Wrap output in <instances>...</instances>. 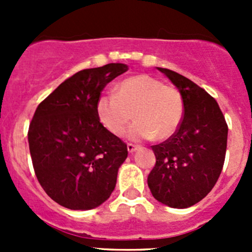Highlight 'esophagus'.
<instances>
[{
    "mask_svg": "<svg viewBox=\"0 0 252 252\" xmlns=\"http://www.w3.org/2000/svg\"><path fill=\"white\" fill-rule=\"evenodd\" d=\"M126 149H128L129 152H134L139 149V146L138 145H134V144H128L126 145Z\"/></svg>",
    "mask_w": 252,
    "mask_h": 252,
    "instance_id": "1",
    "label": "esophagus"
}]
</instances>
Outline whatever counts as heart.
I'll list each match as a JSON object with an SVG mask.
<instances>
[{"mask_svg":"<svg viewBox=\"0 0 252 252\" xmlns=\"http://www.w3.org/2000/svg\"><path fill=\"white\" fill-rule=\"evenodd\" d=\"M98 121L113 135H122L129 122L133 140L155 138L166 140L178 130L184 117V98L172 85L147 74L129 77L116 86L114 94H103L96 101Z\"/></svg>","mask_w":252,"mask_h":252,"instance_id":"1","label":"heart"}]
</instances>
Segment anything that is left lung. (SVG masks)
Returning a JSON list of instances; mask_svg holds the SVG:
<instances>
[{
	"mask_svg": "<svg viewBox=\"0 0 252 252\" xmlns=\"http://www.w3.org/2000/svg\"><path fill=\"white\" fill-rule=\"evenodd\" d=\"M184 98V117L171 138L152 151L156 164L147 185L157 201L173 208L197 204L220 178L227 151L228 126L217 101L190 79L158 68Z\"/></svg>",
	"mask_w": 252,
	"mask_h": 252,
	"instance_id": "obj_1",
	"label": "left lung"
}]
</instances>
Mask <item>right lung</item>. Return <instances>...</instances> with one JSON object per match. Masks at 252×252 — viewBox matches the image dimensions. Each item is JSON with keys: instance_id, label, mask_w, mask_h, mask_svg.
Instances as JSON below:
<instances>
[{"instance_id": "1", "label": "right lung", "mask_w": 252, "mask_h": 252, "mask_svg": "<svg viewBox=\"0 0 252 252\" xmlns=\"http://www.w3.org/2000/svg\"><path fill=\"white\" fill-rule=\"evenodd\" d=\"M128 70L123 63L84 69L65 79L35 111L28 141L45 192L70 210H91L111 196L126 144L98 121L96 101Z\"/></svg>"}]
</instances>
